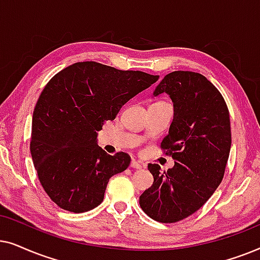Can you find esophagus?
Returning <instances> with one entry per match:
<instances>
[{"label": "esophagus", "mask_w": 260, "mask_h": 260, "mask_svg": "<svg viewBox=\"0 0 260 260\" xmlns=\"http://www.w3.org/2000/svg\"><path fill=\"white\" fill-rule=\"evenodd\" d=\"M131 168L134 169V170H141V169L144 168V165L141 164L140 161H137V160H132L131 162Z\"/></svg>", "instance_id": "34e87169"}]
</instances>
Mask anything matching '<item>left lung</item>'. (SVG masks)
I'll list each match as a JSON object with an SVG mask.
<instances>
[{
  "label": "left lung",
  "instance_id": "8db88e82",
  "mask_svg": "<svg viewBox=\"0 0 260 260\" xmlns=\"http://www.w3.org/2000/svg\"><path fill=\"white\" fill-rule=\"evenodd\" d=\"M165 92L174 105V120L161 147L175 166L160 172L148 164L153 184L140 195L141 209L162 223L197 212L222 181L231 151V121L220 91L205 76L191 71L166 75L153 96Z\"/></svg>",
  "mask_w": 260,
  "mask_h": 260
}]
</instances>
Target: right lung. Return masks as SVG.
I'll list each match as a JSON object with an SVG mask.
<instances>
[{
	"instance_id": "obj_1",
	"label": "right lung",
	"mask_w": 260,
	"mask_h": 260,
	"mask_svg": "<svg viewBox=\"0 0 260 260\" xmlns=\"http://www.w3.org/2000/svg\"><path fill=\"white\" fill-rule=\"evenodd\" d=\"M158 78L83 61L47 83L33 112L30 154L41 185L58 207L83 213L101 205L109 178L126 170L131 158L102 150L98 132Z\"/></svg>"
}]
</instances>
